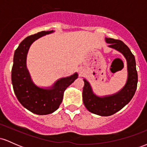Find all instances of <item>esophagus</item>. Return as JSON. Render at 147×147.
<instances>
[{
    "instance_id": "1",
    "label": "esophagus",
    "mask_w": 147,
    "mask_h": 147,
    "mask_svg": "<svg viewBox=\"0 0 147 147\" xmlns=\"http://www.w3.org/2000/svg\"><path fill=\"white\" fill-rule=\"evenodd\" d=\"M79 72H80V73H82V71H81V70H79Z\"/></svg>"
}]
</instances>
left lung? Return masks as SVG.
Listing matches in <instances>:
<instances>
[{
	"label": "left lung",
	"instance_id": "8db88e82",
	"mask_svg": "<svg viewBox=\"0 0 147 147\" xmlns=\"http://www.w3.org/2000/svg\"><path fill=\"white\" fill-rule=\"evenodd\" d=\"M109 47L117 50L124 55L127 63L128 77L124 86L116 93L103 97L95 95L90 83L84 78L83 102L90 112L100 116H110L124 107L133 98L138 84V72L134 55L122 41L111 38H105Z\"/></svg>",
	"mask_w": 147,
	"mask_h": 147
}]
</instances>
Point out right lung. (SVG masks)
I'll use <instances>...</instances> for the list:
<instances>
[{
	"instance_id": "1",
	"label": "right lung",
	"mask_w": 147,
	"mask_h": 147,
	"mask_svg": "<svg viewBox=\"0 0 147 147\" xmlns=\"http://www.w3.org/2000/svg\"><path fill=\"white\" fill-rule=\"evenodd\" d=\"M42 31L25 38L15 50L11 69V82L14 93L23 107L36 115H48L57 111L62 102L63 92L78 78L77 72L61 78L50 87L41 88L33 82L27 68V55L30 45L38 38L54 32Z\"/></svg>"
}]
</instances>
